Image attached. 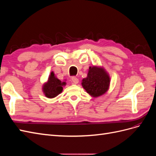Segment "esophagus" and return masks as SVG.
<instances>
[{
    "label": "esophagus",
    "instance_id": "esophagus-1",
    "mask_svg": "<svg viewBox=\"0 0 156 156\" xmlns=\"http://www.w3.org/2000/svg\"><path fill=\"white\" fill-rule=\"evenodd\" d=\"M72 81L73 84H77L79 83V79L76 77H72Z\"/></svg>",
    "mask_w": 156,
    "mask_h": 156
}]
</instances>
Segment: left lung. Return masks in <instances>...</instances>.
<instances>
[{
  "label": "left lung",
  "instance_id": "left-lung-1",
  "mask_svg": "<svg viewBox=\"0 0 156 156\" xmlns=\"http://www.w3.org/2000/svg\"><path fill=\"white\" fill-rule=\"evenodd\" d=\"M83 88L94 98L102 96L108 90L110 84V77L105 69L101 67H89L87 77L82 80Z\"/></svg>",
  "mask_w": 156,
  "mask_h": 156
}]
</instances>
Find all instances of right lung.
Masks as SVG:
<instances>
[{
  "instance_id": "1",
  "label": "right lung",
  "mask_w": 156,
  "mask_h": 156,
  "mask_svg": "<svg viewBox=\"0 0 156 156\" xmlns=\"http://www.w3.org/2000/svg\"><path fill=\"white\" fill-rule=\"evenodd\" d=\"M66 84V82H62L56 77L54 72H52L49 76L48 81L43 85L42 90L47 98H53L62 92V87L65 86Z\"/></svg>"
}]
</instances>
